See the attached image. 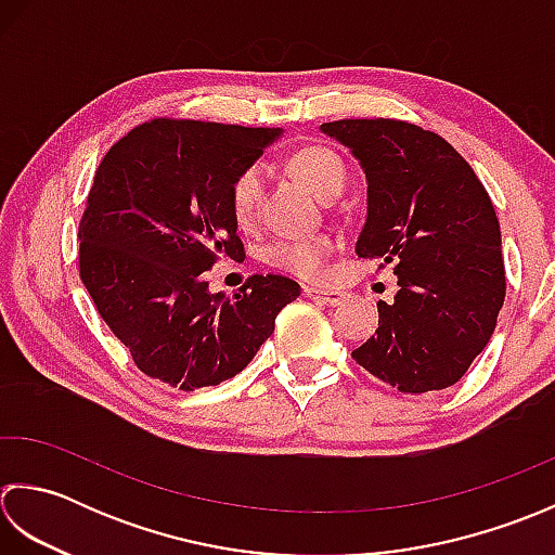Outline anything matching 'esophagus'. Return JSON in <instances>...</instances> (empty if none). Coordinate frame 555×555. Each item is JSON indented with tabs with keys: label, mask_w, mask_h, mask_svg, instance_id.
<instances>
[{
	"label": "esophagus",
	"mask_w": 555,
	"mask_h": 555,
	"mask_svg": "<svg viewBox=\"0 0 555 555\" xmlns=\"http://www.w3.org/2000/svg\"><path fill=\"white\" fill-rule=\"evenodd\" d=\"M304 294H307V297L313 299L315 304H323V307H340V304L345 301V294L343 292H335V289H313V287H307V289H304Z\"/></svg>",
	"instance_id": "esophagus-1"
}]
</instances>
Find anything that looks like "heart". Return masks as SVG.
<instances>
[{"mask_svg": "<svg viewBox=\"0 0 555 555\" xmlns=\"http://www.w3.org/2000/svg\"><path fill=\"white\" fill-rule=\"evenodd\" d=\"M294 175L309 184L315 196L333 201L343 194L347 169L340 157L325 149H304L292 157ZM266 194V167L261 163L244 167L230 186V210L240 228H251ZM335 251L331 236H280L268 244L266 258L301 280H323Z\"/></svg>", "mask_w": 555, "mask_h": 555, "instance_id": "b5f03b06", "label": "heart"}]
</instances>
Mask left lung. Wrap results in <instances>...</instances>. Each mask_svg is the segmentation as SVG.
<instances>
[{
	"label": "left lung",
	"mask_w": 555,
	"mask_h": 555,
	"mask_svg": "<svg viewBox=\"0 0 555 555\" xmlns=\"http://www.w3.org/2000/svg\"><path fill=\"white\" fill-rule=\"evenodd\" d=\"M321 131L366 175L357 256L392 266L395 301L352 357L400 392L443 390L489 345L505 299L501 228L483 184L438 133L395 119H340Z\"/></svg>",
	"instance_id": "left-lung-1"
}]
</instances>
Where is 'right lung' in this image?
<instances>
[{
    "instance_id": "obj_1",
    "label": "right lung",
    "mask_w": 555,
    "mask_h": 555,
    "mask_svg": "<svg viewBox=\"0 0 555 555\" xmlns=\"http://www.w3.org/2000/svg\"><path fill=\"white\" fill-rule=\"evenodd\" d=\"M194 119L131 129L100 163L78 224V266L98 313L145 376L169 388L220 386L244 371L299 297L282 275H254L230 299L206 270L244 261L230 186L280 139Z\"/></svg>"
}]
</instances>
